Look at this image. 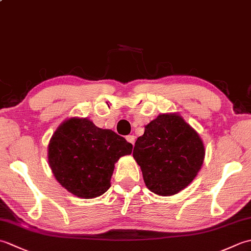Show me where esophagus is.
Instances as JSON below:
<instances>
[{
    "label": "esophagus",
    "mask_w": 251,
    "mask_h": 251,
    "mask_svg": "<svg viewBox=\"0 0 251 251\" xmlns=\"http://www.w3.org/2000/svg\"><path fill=\"white\" fill-rule=\"evenodd\" d=\"M135 139H136V138H135V136H134V135H128V136H126V140L128 141L129 143H131L132 146L135 145Z\"/></svg>",
    "instance_id": "esophagus-1"
}]
</instances>
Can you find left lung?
I'll return each mask as SVG.
<instances>
[{"label": "left lung", "instance_id": "1", "mask_svg": "<svg viewBox=\"0 0 251 251\" xmlns=\"http://www.w3.org/2000/svg\"><path fill=\"white\" fill-rule=\"evenodd\" d=\"M132 155L147 188L158 195L177 194L196 177L205 148L199 134L178 114H161L145 127Z\"/></svg>", "mask_w": 251, "mask_h": 251}]
</instances>
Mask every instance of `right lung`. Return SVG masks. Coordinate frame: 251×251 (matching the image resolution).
I'll return each instance as SVG.
<instances>
[{"instance_id":"right-lung-1","label":"right lung","mask_w":251,"mask_h":251,"mask_svg":"<svg viewBox=\"0 0 251 251\" xmlns=\"http://www.w3.org/2000/svg\"><path fill=\"white\" fill-rule=\"evenodd\" d=\"M131 151V143L114 131L73 117L52 135L49 162L63 188L77 197L94 199L109 190L114 164Z\"/></svg>"}]
</instances>
